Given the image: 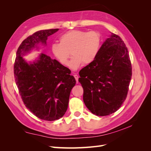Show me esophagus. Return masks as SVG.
Instances as JSON below:
<instances>
[{"instance_id":"1","label":"esophagus","mask_w":151,"mask_h":151,"mask_svg":"<svg viewBox=\"0 0 151 151\" xmlns=\"http://www.w3.org/2000/svg\"><path fill=\"white\" fill-rule=\"evenodd\" d=\"M74 77H75V79H76V83H78V79H79V76H77V74H74Z\"/></svg>"}]
</instances>
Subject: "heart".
<instances>
[{
  "instance_id": "heart-1",
  "label": "heart",
  "mask_w": 151,
  "mask_h": 151,
  "mask_svg": "<svg viewBox=\"0 0 151 151\" xmlns=\"http://www.w3.org/2000/svg\"><path fill=\"white\" fill-rule=\"evenodd\" d=\"M59 42L60 43H54L51 46L53 56L61 64L67 66L71 53L74 57L70 67L77 69L83 63L89 64L96 58L101 50L102 38L97 31L74 29L62 34Z\"/></svg>"
}]
</instances>
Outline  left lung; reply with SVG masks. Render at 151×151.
<instances>
[{"mask_svg": "<svg viewBox=\"0 0 151 151\" xmlns=\"http://www.w3.org/2000/svg\"><path fill=\"white\" fill-rule=\"evenodd\" d=\"M132 74L126 45L119 36L111 33L96 58L79 72L86 107L100 116L116 111L127 98Z\"/></svg>", "mask_w": 151, "mask_h": 151, "instance_id": "left-lung-1", "label": "left lung"}]
</instances>
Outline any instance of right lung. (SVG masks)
Masks as SVG:
<instances>
[{"label":"right lung","instance_id":"obj_1","mask_svg":"<svg viewBox=\"0 0 151 151\" xmlns=\"http://www.w3.org/2000/svg\"><path fill=\"white\" fill-rule=\"evenodd\" d=\"M58 29L40 30L22 41L16 52L14 74L26 107L40 119L54 121L62 118L76 83L70 70L42 53L37 61L27 63L22 57L40 43L47 45L49 36Z\"/></svg>","mask_w":151,"mask_h":151}]
</instances>
